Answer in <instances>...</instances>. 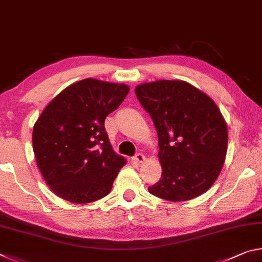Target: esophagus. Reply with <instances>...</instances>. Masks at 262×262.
<instances>
[{"instance_id":"obj_1","label":"esophagus","mask_w":262,"mask_h":262,"mask_svg":"<svg viewBox=\"0 0 262 262\" xmlns=\"http://www.w3.org/2000/svg\"><path fill=\"white\" fill-rule=\"evenodd\" d=\"M133 159H134V161L137 163H142L145 159V156L142 152H139V154H136L134 157H133Z\"/></svg>"}]
</instances>
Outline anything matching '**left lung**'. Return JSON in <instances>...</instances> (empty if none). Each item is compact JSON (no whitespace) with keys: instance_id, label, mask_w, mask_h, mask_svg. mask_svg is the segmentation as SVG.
Masks as SVG:
<instances>
[{"instance_id":"8db88e82","label":"left lung","mask_w":262,"mask_h":262,"mask_svg":"<svg viewBox=\"0 0 262 262\" xmlns=\"http://www.w3.org/2000/svg\"><path fill=\"white\" fill-rule=\"evenodd\" d=\"M135 95L158 135L162 177L150 194L187 201L211 187L228 150V128L209 97L183 81L144 83Z\"/></svg>"}]
</instances>
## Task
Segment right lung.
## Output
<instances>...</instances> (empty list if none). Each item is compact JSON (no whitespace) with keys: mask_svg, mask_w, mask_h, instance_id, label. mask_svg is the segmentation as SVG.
<instances>
[{"mask_svg":"<svg viewBox=\"0 0 262 262\" xmlns=\"http://www.w3.org/2000/svg\"><path fill=\"white\" fill-rule=\"evenodd\" d=\"M129 91L125 84L85 78L66 88L35 122L33 151L57 196L90 203L107 195L126 164L111 147L105 119Z\"/></svg>","mask_w":262,"mask_h":262,"instance_id":"obj_1","label":"right lung"}]
</instances>
